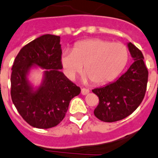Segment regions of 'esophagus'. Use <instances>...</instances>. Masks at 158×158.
Listing matches in <instances>:
<instances>
[{
	"label": "esophagus",
	"mask_w": 158,
	"mask_h": 158,
	"mask_svg": "<svg viewBox=\"0 0 158 158\" xmlns=\"http://www.w3.org/2000/svg\"><path fill=\"white\" fill-rule=\"evenodd\" d=\"M89 89H86V88H83V89H82V90H81V94H82V95H86L87 94H89Z\"/></svg>",
	"instance_id": "esophagus-1"
}]
</instances>
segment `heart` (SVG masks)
<instances>
[{"label": "heart", "instance_id": "obj_1", "mask_svg": "<svg viewBox=\"0 0 158 158\" xmlns=\"http://www.w3.org/2000/svg\"><path fill=\"white\" fill-rule=\"evenodd\" d=\"M128 59V49L122 43L89 39L76 44L72 52H63L61 64L71 80L75 79L83 67L84 82L92 80L97 85H103L120 75Z\"/></svg>", "mask_w": 158, "mask_h": 158}]
</instances>
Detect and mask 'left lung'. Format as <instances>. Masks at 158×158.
<instances>
[{
  "label": "left lung",
  "mask_w": 158,
  "mask_h": 158,
  "mask_svg": "<svg viewBox=\"0 0 158 158\" xmlns=\"http://www.w3.org/2000/svg\"><path fill=\"white\" fill-rule=\"evenodd\" d=\"M132 63L116 81L93 89L99 97L94 115L105 122L122 120L130 115L143 100L148 80V71L142 52L132 43L127 44Z\"/></svg>",
  "instance_id": "left-lung-1"
}]
</instances>
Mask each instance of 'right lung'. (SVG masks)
Returning a JSON list of instances; mask_svg holds the SVG:
<instances>
[{
	"label": "right lung",
	"mask_w": 158,
	"mask_h": 158,
	"mask_svg": "<svg viewBox=\"0 0 158 158\" xmlns=\"http://www.w3.org/2000/svg\"><path fill=\"white\" fill-rule=\"evenodd\" d=\"M60 36L45 34L24 46L15 59L11 76V97L14 105L31 126L50 129L65 116L71 100L80 88L61 69ZM45 69L41 85L35 88L27 76L32 68Z\"/></svg>",
	"instance_id": "obj_1"
}]
</instances>
